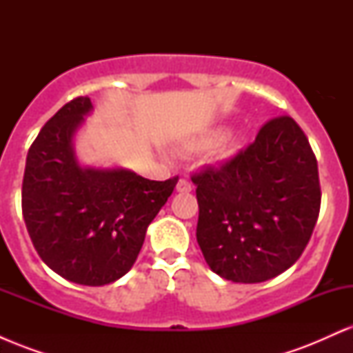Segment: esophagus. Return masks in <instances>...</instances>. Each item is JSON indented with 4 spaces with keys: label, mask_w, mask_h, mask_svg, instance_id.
<instances>
[{
    "label": "esophagus",
    "mask_w": 353,
    "mask_h": 353,
    "mask_svg": "<svg viewBox=\"0 0 353 353\" xmlns=\"http://www.w3.org/2000/svg\"><path fill=\"white\" fill-rule=\"evenodd\" d=\"M176 190L177 192H190L192 190V184L188 179H179L176 185Z\"/></svg>",
    "instance_id": "obj_1"
}]
</instances>
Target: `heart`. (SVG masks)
I'll list each match as a JSON object with an SVG mask.
<instances>
[{"instance_id":"1","label":"heart","mask_w":353,"mask_h":353,"mask_svg":"<svg viewBox=\"0 0 353 353\" xmlns=\"http://www.w3.org/2000/svg\"><path fill=\"white\" fill-rule=\"evenodd\" d=\"M222 134H224V132H222V131H214V132H210V134H208V136L201 137V139L197 141V148H201V149L212 148V145H216L219 141H221Z\"/></svg>"}]
</instances>
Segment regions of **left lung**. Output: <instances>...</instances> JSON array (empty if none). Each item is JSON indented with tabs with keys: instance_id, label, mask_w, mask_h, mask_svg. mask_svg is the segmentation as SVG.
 <instances>
[{
	"instance_id": "obj_1",
	"label": "left lung",
	"mask_w": 353,
	"mask_h": 353,
	"mask_svg": "<svg viewBox=\"0 0 353 353\" xmlns=\"http://www.w3.org/2000/svg\"><path fill=\"white\" fill-rule=\"evenodd\" d=\"M190 179L197 242L212 272L257 283L297 262L317 222L320 184L315 154L292 117L270 119L247 149Z\"/></svg>"
}]
</instances>
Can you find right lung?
Listing matches in <instances>:
<instances>
[{
    "label": "right lung",
    "instance_id": "right-lung-1",
    "mask_svg": "<svg viewBox=\"0 0 353 353\" xmlns=\"http://www.w3.org/2000/svg\"><path fill=\"white\" fill-rule=\"evenodd\" d=\"M91 111V99L81 96L44 124L28 151L21 204L44 264L66 281L99 287L134 265L177 177L149 181L124 168H83L74 134Z\"/></svg>",
    "mask_w": 353,
    "mask_h": 353
}]
</instances>
